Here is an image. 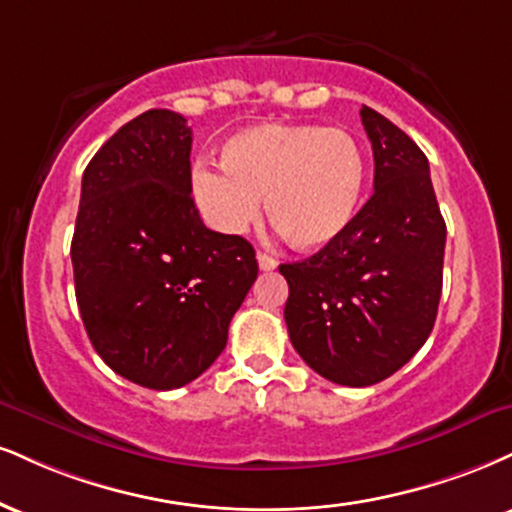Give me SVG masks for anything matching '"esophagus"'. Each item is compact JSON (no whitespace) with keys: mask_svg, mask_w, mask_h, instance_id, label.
<instances>
[{"mask_svg":"<svg viewBox=\"0 0 512 512\" xmlns=\"http://www.w3.org/2000/svg\"><path fill=\"white\" fill-rule=\"evenodd\" d=\"M257 262H260L262 272H272V269H276V264H279L272 255H267V252L262 250H257Z\"/></svg>","mask_w":512,"mask_h":512,"instance_id":"esophagus-1","label":"esophagus"}]
</instances>
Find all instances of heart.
Instances as JSON below:
<instances>
[{
  "label": "heart",
  "mask_w": 512,
  "mask_h": 512,
  "mask_svg": "<svg viewBox=\"0 0 512 512\" xmlns=\"http://www.w3.org/2000/svg\"><path fill=\"white\" fill-rule=\"evenodd\" d=\"M221 157L197 159L190 190L202 219L226 236L255 224L264 197L293 248H326L348 231L365 195V147L346 128L260 123L231 135Z\"/></svg>",
  "instance_id": "obj_1"
}]
</instances>
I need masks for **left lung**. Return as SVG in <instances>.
Listing matches in <instances>:
<instances>
[{
    "label": "left lung",
    "instance_id": "1",
    "mask_svg": "<svg viewBox=\"0 0 512 512\" xmlns=\"http://www.w3.org/2000/svg\"><path fill=\"white\" fill-rule=\"evenodd\" d=\"M360 116L374 152L372 197L336 243L279 267L293 348L341 386L379 384L424 346L446 248L424 152L374 109Z\"/></svg>",
    "mask_w": 512,
    "mask_h": 512
}]
</instances>
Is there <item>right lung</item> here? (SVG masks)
<instances>
[{"label": "right lung", "instance_id": "1", "mask_svg": "<svg viewBox=\"0 0 512 512\" xmlns=\"http://www.w3.org/2000/svg\"><path fill=\"white\" fill-rule=\"evenodd\" d=\"M186 119L150 109L90 159L71 240L73 281L97 355L133 384L171 391L226 348L257 279L245 238L202 224Z\"/></svg>", "mask_w": 512, "mask_h": 512}]
</instances>
